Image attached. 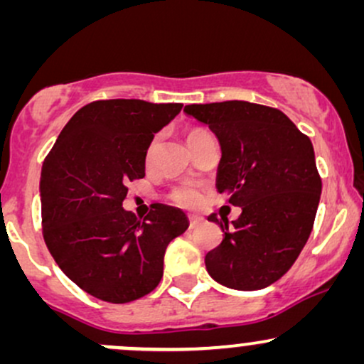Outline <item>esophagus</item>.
I'll return each instance as SVG.
<instances>
[{"label": "esophagus", "mask_w": 364, "mask_h": 364, "mask_svg": "<svg viewBox=\"0 0 364 364\" xmlns=\"http://www.w3.org/2000/svg\"><path fill=\"white\" fill-rule=\"evenodd\" d=\"M203 223V217L202 215H190V228H198L200 224Z\"/></svg>", "instance_id": "obj_1"}]
</instances>
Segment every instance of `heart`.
<instances>
[{
    "label": "heart",
    "instance_id": "heart-1",
    "mask_svg": "<svg viewBox=\"0 0 364 364\" xmlns=\"http://www.w3.org/2000/svg\"><path fill=\"white\" fill-rule=\"evenodd\" d=\"M202 132L203 129H193V132L188 133V139L193 135H198V133ZM150 150H152V147H150ZM171 200L179 207L193 208L202 202V191H200V188L193 185V183H183V185L176 186L171 191Z\"/></svg>",
    "mask_w": 364,
    "mask_h": 364
}]
</instances>
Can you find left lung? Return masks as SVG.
Returning a JSON list of instances; mask_svg holds the SVG:
<instances>
[{
	"instance_id": "left-lung-1",
	"label": "left lung",
	"mask_w": 364,
	"mask_h": 364,
	"mask_svg": "<svg viewBox=\"0 0 364 364\" xmlns=\"http://www.w3.org/2000/svg\"><path fill=\"white\" fill-rule=\"evenodd\" d=\"M220 144L215 186L241 215L223 229V243L205 255L210 277L237 291L270 286L306 245L321 195L310 139L274 107L246 101L185 106Z\"/></svg>"
}]
</instances>
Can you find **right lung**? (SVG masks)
Returning a JSON list of instances; mask_svg holds the SVG:
<instances>
[{"mask_svg": "<svg viewBox=\"0 0 364 364\" xmlns=\"http://www.w3.org/2000/svg\"><path fill=\"white\" fill-rule=\"evenodd\" d=\"M183 104L111 99L83 106L61 129L41 173L43 232L63 274L94 298L128 303L157 287L166 248L186 231L179 208L124 210L128 181L145 176L154 135Z\"/></svg>", "mask_w": 364, "mask_h": 364, "instance_id": "add662e5", "label": "right lung"}]
</instances>
